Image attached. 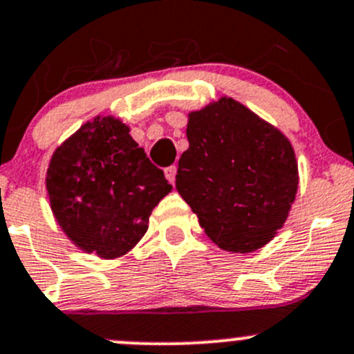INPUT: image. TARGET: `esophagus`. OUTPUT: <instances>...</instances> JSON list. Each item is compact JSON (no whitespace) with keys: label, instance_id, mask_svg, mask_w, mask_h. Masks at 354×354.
I'll list each match as a JSON object with an SVG mask.
<instances>
[{"label":"esophagus","instance_id":"obj_1","mask_svg":"<svg viewBox=\"0 0 354 354\" xmlns=\"http://www.w3.org/2000/svg\"><path fill=\"white\" fill-rule=\"evenodd\" d=\"M176 171H178V167L174 166V164L164 169V174H166V178L171 181V183H174V180H176Z\"/></svg>","mask_w":354,"mask_h":354}]
</instances>
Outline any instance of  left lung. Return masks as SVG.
<instances>
[{
	"mask_svg": "<svg viewBox=\"0 0 354 354\" xmlns=\"http://www.w3.org/2000/svg\"><path fill=\"white\" fill-rule=\"evenodd\" d=\"M190 147L176 190L219 248L250 253L286 223L298 192L291 142L241 102L221 97L188 114Z\"/></svg>",
	"mask_w": 354,
	"mask_h": 354,
	"instance_id": "left-lung-1",
	"label": "left lung"
}]
</instances>
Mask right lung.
Listing matches in <instances>:
<instances>
[{
    "instance_id": "right-lung-1",
    "label": "right lung",
    "mask_w": 354,
    "mask_h": 354,
    "mask_svg": "<svg viewBox=\"0 0 354 354\" xmlns=\"http://www.w3.org/2000/svg\"><path fill=\"white\" fill-rule=\"evenodd\" d=\"M46 188L66 236L106 260L142 240L152 209L173 190L130 128L113 116H95L56 149Z\"/></svg>"
}]
</instances>
